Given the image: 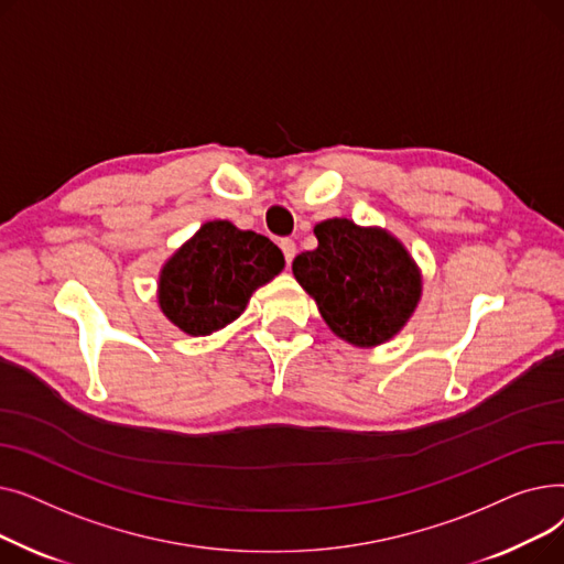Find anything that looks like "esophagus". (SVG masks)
<instances>
[{
    "label": "esophagus",
    "instance_id": "1",
    "mask_svg": "<svg viewBox=\"0 0 564 564\" xmlns=\"http://www.w3.org/2000/svg\"><path fill=\"white\" fill-rule=\"evenodd\" d=\"M281 251H283V258H285V264H292L294 260V253H297V247H294L292 240H288V237H283V240L279 242Z\"/></svg>",
    "mask_w": 564,
    "mask_h": 564
}]
</instances>
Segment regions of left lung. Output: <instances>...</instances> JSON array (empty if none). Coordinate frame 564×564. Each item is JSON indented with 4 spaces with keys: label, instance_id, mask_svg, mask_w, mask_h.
Wrapping results in <instances>:
<instances>
[{
    "label": "left lung",
    "instance_id": "obj_1",
    "mask_svg": "<svg viewBox=\"0 0 564 564\" xmlns=\"http://www.w3.org/2000/svg\"><path fill=\"white\" fill-rule=\"evenodd\" d=\"M315 237L317 249L294 258L292 272L322 317L351 345L393 338L421 300V276L404 247L349 219L317 224Z\"/></svg>",
    "mask_w": 564,
    "mask_h": 564
}]
</instances>
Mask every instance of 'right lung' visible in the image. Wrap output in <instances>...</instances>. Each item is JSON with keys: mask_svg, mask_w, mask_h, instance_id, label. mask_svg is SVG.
Instances as JSON below:
<instances>
[{"mask_svg": "<svg viewBox=\"0 0 564 564\" xmlns=\"http://www.w3.org/2000/svg\"><path fill=\"white\" fill-rule=\"evenodd\" d=\"M281 270L283 253L270 237L207 221L164 264L160 306L185 334L207 336L240 317L251 292Z\"/></svg>", "mask_w": 564, "mask_h": 564, "instance_id": "obj_1", "label": "right lung"}]
</instances>
